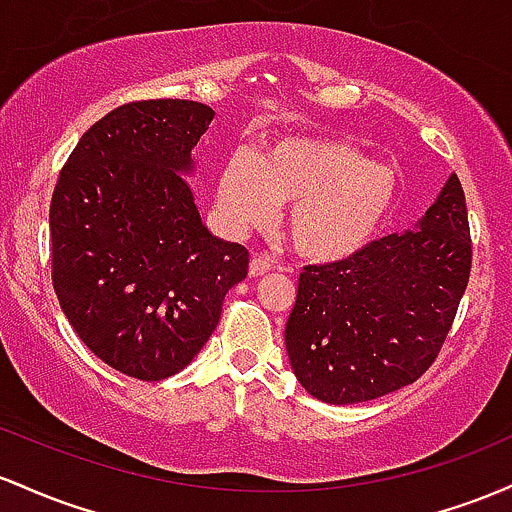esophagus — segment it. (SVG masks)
<instances>
[{"instance_id":"obj_1","label":"esophagus","mask_w":512,"mask_h":512,"mask_svg":"<svg viewBox=\"0 0 512 512\" xmlns=\"http://www.w3.org/2000/svg\"><path fill=\"white\" fill-rule=\"evenodd\" d=\"M273 268V261L268 256H254L251 258L249 263V275H254V278H258V275H266L268 271Z\"/></svg>"}]
</instances>
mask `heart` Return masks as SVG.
Wrapping results in <instances>:
<instances>
[{"label":"heart","instance_id":"1","mask_svg":"<svg viewBox=\"0 0 512 512\" xmlns=\"http://www.w3.org/2000/svg\"><path fill=\"white\" fill-rule=\"evenodd\" d=\"M399 176L363 147L331 135H287L258 154L234 152L217 181L232 229L263 225L287 205L285 237L312 261H338L380 234L396 208Z\"/></svg>","mask_w":512,"mask_h":512}]
</instances>
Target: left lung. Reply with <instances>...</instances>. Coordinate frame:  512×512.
<instances>
[{"mask_svg": "<svg viewBox=\"0 0 512 512\" xmlns=\"http://www.w3.org/2000/svg\"><path fill=\"white\" fill-rule=\"evenodd\" d=\"M467 215L452 174L416 232L304 268L285 348L309 394L360 404L416 382L435 363L472 271Z\"/></svg>", "mask_w": 512, "mask_h": 512, "instance_id": "1", "label": "left lung"}]
</instances>
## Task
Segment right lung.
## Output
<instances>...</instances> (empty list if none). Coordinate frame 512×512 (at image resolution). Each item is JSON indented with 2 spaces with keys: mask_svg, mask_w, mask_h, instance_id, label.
I'll return each instance as SVG.
<instances>
[{
  "mask_svg": "<svg viewBox=\"0 0 512 512\" xmlns=\"http://www.w3.org/2000/svg\"><path fill=\"white\" fill-rule=\"evenodd\" d=\"M212 116L183 99L118 106L84 132L50 200L62 312L96 358L142 382L191 363L249 273V251L212 237L181 176Z\"/></svg>",
  "mask_w": 512,
  "mask_h": 512,
  "instance_id": "1",
  "label": "right lung"
}]
</instances>
